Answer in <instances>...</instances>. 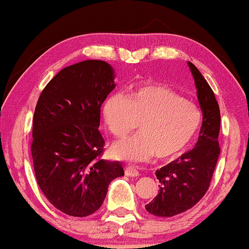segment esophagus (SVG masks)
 I'll list each match as a JSON object with an SVG mask.
<instances>
[{
	"instance_id": "34e87169",
	"label": "esophagus",
	"mask_w": 249,
	"mask_h": 249,
	"mask_svg": "<svg viewBox=\"0 0 249 249\" xmlns=\"http://www.w3.org/2000/svg\"><path fill=\"white\" fill-rule=\"evenodd\" d=\"M125 175L129 176V177H137V176H139V171L136 167L127 166L125 167Z\"/></svg>"
}]
</instances>
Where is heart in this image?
I'll use <instances>...</instances> for the list:
<instances>
[{"instance_id": "obj_1", "label": "heart", "mask_w": 249, "mask_h": 249, "mask_svg": "<svg viewBox=\"0 0 249 249\" xmlns=\"http://www.w3.org/2000/svg\"><path fill=\"white\" fill-rule=\"evenodd\" d=\"M110 133L122 139L140 124V135L111 148L118 159L146 161L156 155L168 159L185 150L201 124V112L194 102L164 87L147 86L129 90L124 98L111 95L102 108Z\"/></svg>"}]
</instances>
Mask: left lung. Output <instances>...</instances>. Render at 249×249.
<instances>
[{
    "label": "left lung",
    "instance_id": "8db88e82",
    "mask_svg": "<svg viewBox=\"0 0 249 249\" xmlns=\"http://www.w3.org/2000/svg\"><path fill=\"white\" fill-rule=\"evenodd\" d=\"M188 66L196 85L202 124L196 147L156 171L160 182L158 195L144 207L149 213L158 217L181 213L204 197L220 154L219 106L200 71L191 62Z\"/></svg>",
    "mask_w": 249,
    "mask_h": 249
}]
</instances>
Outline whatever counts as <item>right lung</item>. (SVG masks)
I'll use <instances>...</instances> for the list:
<instances>
[{
    "label": "right lung",
    "instance_id": "1",
    "mask_svg": "<svg viewBox=\"0 0 249 249\" xmlns=\"http://www.w3.org/2000/svg\"><path fill=\"white\" fill-rule=\"evenodd\" d=\"M116 87L114 71L101 60L61 70L37 100L31 152L42 193L60 212L86 217L101 207L113 179L124 175L118 161L100 157V108Z\"/></svg>",
    "mask_w": 249,
    "mask_h": 249
}]
</instances>
